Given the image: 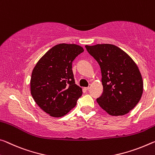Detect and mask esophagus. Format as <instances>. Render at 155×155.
Segmentation results:
<instances>
[{
    "mask_svg": "<svg viewBox=\"0 0 155 155\" xmlns=\"http://www.w3.org/2000/svg\"><path fill=\"white\" fill-rule=\"evenodd\" d=\"M91 88V85H89V86H88L87 87H85V90H89Z\"/></svg>",
    "mask_w": 155,
    "mask_h": 155,
    "instance_id": "esophagus-1",
    "label": "esophagus"
}]
</instances>
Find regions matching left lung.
<instances>
[{"instance_id": "1", "label": "left lung", "mask_w": 155, "mask_h": 155, "mask_svg": "<svg viewBox=\"0 0 155 155\" xmlns=\"http://www.w3.org/2000/svg\"><path fill=\"white\" fill-rule=\"evenodd\" d=\"M85 48L101 72L104 91L97 103L112 116L126 114L138 104L143 93V80L136 63L124 51L111 44L85 45Z\"/></svg>"}]
</instances>
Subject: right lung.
<instances>
[{
  "instance_id": "add662e5",
  "label": "right lung",
  "mask_w": 155,
  "mask_h": 155,
  "mask_svg": "<svg viewBox=\"0 0 155 155\" xmlns=\"http://www.w3.org/2000/svg\"><path fill=\"white\" fill-rule=\"evenodd\" d=\"M83 48L75 44L54 46L36 63L31 73V94L39 107L51 117L70 111L83 94L76 85L72 62Z\"/></svg>"
}]
</instances>
